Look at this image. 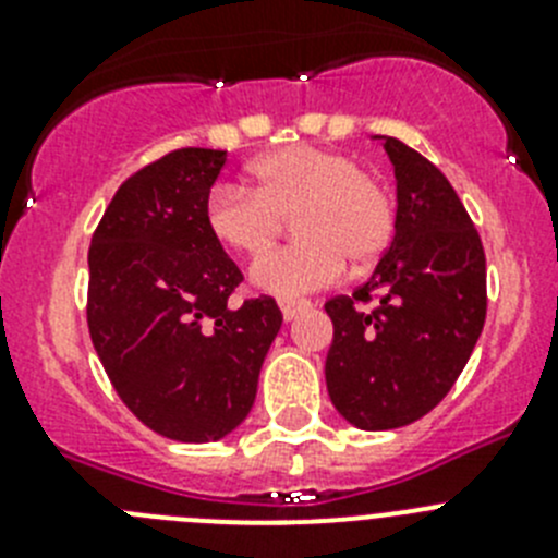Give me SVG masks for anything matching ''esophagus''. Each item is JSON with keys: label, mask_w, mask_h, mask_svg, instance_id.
I'll list each match as a JSON object with an SVG mask.
<instances>
[{"label": "esophagus", "mask_w": 558, "mask_h": 558, "mask_svg": "<svg viewBox=\"0 0 558 558\" xmlns=\"http://www.w3.org/2000/svg\"><path fill=\"white\" fill-rule=\"evenodd\" d=\"M310 307H313V304H310L307 299H279V310H282L284 322H293V318H299L302 313H307Z\"/></svg>", "instance_id": "34e87169"}]
</instances>
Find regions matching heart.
<instances>
[{
	"instance_id": "obj_1",
	"label": "heart",
	"mask_w": 558,
	"mask_h": 558,
	"mask_svg": "<svg viewBox=\"0 0 558 558\" xmlns=\"http://www.w3.org/2000/svg\"><path fill=\"white\" fill-rule=\"evenodd\" d=\"M254 190L218 184L206 198V226L226 248L259 256L284 220L299 240L265 254L251 282L276 295H302L338 282L347 256L374 263L391 245L397 206L383 181L363 172L354 156L313 145L274 150L251 167Z\"/></svg>"
}]
</instances>
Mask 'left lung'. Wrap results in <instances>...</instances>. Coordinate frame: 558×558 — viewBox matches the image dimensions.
I'll use <instances>...</instances> for the list:
<instances>
[{
	"instance_id": "obj_1",
	"label": "left lung",
	"mask_w": 558,
	"mask_h": 558,
	"mask_svg": "<svg viewBox=\"0 0 558 558\" xmlns=\"http://www.w3.org/2000/svg\"><path fill=\"white\" fill-rule=\"evenodd\" d=\"M397 231L366 284L324 304L327 391L360 430L405 427L447 397L486 322V254L445 172L386 136ZM375 302L374 311L365 304Z\"/></svg>"
}]
</instances>
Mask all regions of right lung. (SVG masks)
I'll return each instance as SVG.
<instances>
[{"instance_id":"add662e5","label":"right lung","mask_w":558,"mask_h":558,"mask_svg":"<svg viewBox=\"0 0 558 558\" xmlns=\"http://www.w3.org/2000/svg\"><path fill=\"white\" fill-rule=\"evenodd\" d=\"M226 150L179 147L122 181L88 245L86 322L113 391L159 436H229L282 327L270 295L231 302L243 274L206 226Z\"/></svg>"}]
</instances>
